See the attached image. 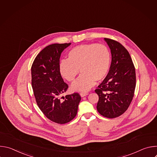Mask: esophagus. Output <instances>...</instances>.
Returning a JSON list of instances; mask_svg holds the SVG:
<instances>
[{
    "label": "esophagus",
    "mask_w": 157,
    "mask_h": 157,
    "mask_svg": "<svg viewBox=\"0 0 157 157\" xmlns=\"http://www.w3.org/2000/svg\"><path fill=\"white\" fill-rule=\"evenodd\" d=\"M87 94H88V93H87V92H86V91H84V92H81V93H80V96H81V97H84V96H87Z\"/></svg>",
    "instance_id": "34e87169"
}]
</instances>
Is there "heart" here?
<instances>
[{"mask_svg": "<svg viewBox=\"0 0 157 157\" xmlns=\"http://www.w3.org/2000/svg\"><path fill=\"white\" fill-rule=\"evenodd\" d=\"M68 58L61 59L59 69L62 76L73 81L79 73L81 75L71 85L75 91H87L96 82L102 80L107 75L111 62L108 48L101 44H83L73 48Z\"/></svg>", "mask_w": 157, "mask_h": 157, "instance_id": "b5f03b06", "label": "heart"}]
</instances>
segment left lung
Here are the masks:
<instances>
[{
  "label": "left lung",
  "mask_w": 157,
  "mask_h": 157,
  "mask_svg": "<svg viewBox=\"0 0 157 157\" xmlns=\"http://www.w3.org/2000/svg\"><path fill=\"white\" fill-rule=\"evenodd\" d=\"M112 61L109 73L95 92L99 96L97 109L102 116L113 119L123 114L134 95L136 69L127 49L119 42L105 38Z\"/></svg>",
  "instance_id": "obj_1"
}]
</instances>
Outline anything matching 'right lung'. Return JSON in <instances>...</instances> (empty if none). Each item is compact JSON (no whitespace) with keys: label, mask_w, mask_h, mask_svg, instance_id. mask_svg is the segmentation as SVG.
Returning a JSON list of instances; mask_svg holds the SVG:
<instances>
[{"label":"right lung","mask_w":157,"mask_h":157,"mask_svg":"<svg viewBox=\"0 0 157 157\" xmlns=\"http://www.w3.org/2000/svg\"><path fill=\"white\" fill-rule=\"evenodd\" d=\"M69 43L52 44L36 56L32 66V86L36 104L50 121L59 124L68 123L76 116L81 96L78 93L66 95L61 100L68 85L59 71V58Z\"/></svg>","instance_id":"right-lung-1"}]
</instances>
